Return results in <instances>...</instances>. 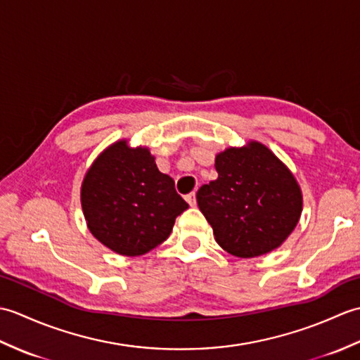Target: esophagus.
I'll use <instances>...</instances> for the list:
<instances>
[{
	"instance_id": "esophagus-1",
	"label": "esophagus",
	"mask_w": 360,
	"mask_h": 360,
	"mask_svg": "<svg viewBox=\"0 0 360 360\" xmlns=\"http://www.w3.org/2000/svg\"><path fill=\"white\" fill-rule=\"evenodd\" d=\"M186 201L188 202V205H196V195H195V192H192V193H188L187 196H186Z\"/></svg>"
}]
</instances>
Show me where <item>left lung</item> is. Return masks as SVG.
<instances>
[{"instance_id": "left-lung-1", "label": "left lung", "mask_w": 360, "mask_h": 360, "mask_svg": "<svg viewBox=\"0 0 360 360\" xmlns=\"http://www.w3.org/2000/svg\"><path fill=\"white\" fill-rule=\"evenodd\" d=\"M218 178L196 193L215 241L231 255L254 258L280 248L303 210L295 176L258 141L229 147L215 158Z\"/></svg>"}]
</instances>
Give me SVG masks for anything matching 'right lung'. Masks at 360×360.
Wrapping results in <instances>:
<instances>
[{"label": "right lung", "mask_w": 360, "mask_h": 360, "mask_svg": "<svg viewBox=\"0 0 360 360\" xmlns=\"http://www.w3.org/2000/svg\"><path fill=\"white\" fill-rule=\"evenodd\" d=\"M80 202L94 238L125 257L143 255L164 243L176 217L188 209L148 147H131L127 139L94 159L82 181Z\"/></svg>", "instance_id": "obj_1"}]
</instances>
